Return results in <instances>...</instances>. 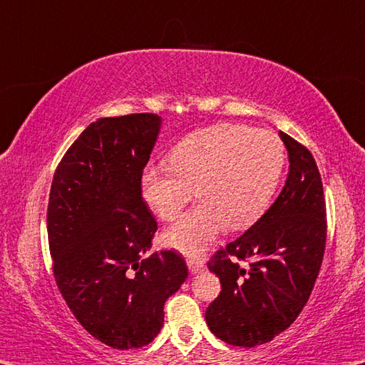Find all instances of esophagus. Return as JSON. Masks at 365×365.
Instances as JSON below:
<instances>
[{"label": "esophagus", "instance_id": "1", "mask_svg": "<svg viewBox=\"0 0 365 365\" xmlns=\"http://www.w3.org/2000/svg\"><path fill=\"white\" fill-rule=\"evenodd\" d=\"M187 264H188V269H190V272H192V274H198V272H201L205 267L203 260L198 259V257H188Z\"/></svg>", "mask_w": 365, "mask_h": 365}]
</instances>
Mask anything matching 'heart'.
I'll return each mask as SVG.
<instances>
[{"label":"heart","mask_w":365,"mask_h":365,"mask_svg":"<svg viewBox=\"0 0 365 365\" xmlns=\"http://www.w3.org/2000/svg\"><path fill=\"white\" fill-rule=\"evenodd\" d=\"M285 145L267 129L220 124L182 139L168 165H150L140 187L150 210L172 221L192 201L198 206L165 232L168 246L198 255L222 227L246 230L269 208L285 167Z\"/></svg>","instance_id":"heart-1"}]
</instances>
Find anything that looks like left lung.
Returning a JSON list of instances; mask_svg holds the SVG:
<instances>
[{"mask_svg":"<svg viewBox=\"0 0 365 365\" xmlns=\"http://www.w3.org/2000/svg\"><path fill=\"white\" fill-rule=\"evenodd\" d=\"M290 172L275 203L241 237L217 249L208 269L221 292L205 318L216 338L254 347L279 336L307 304L322 269L326 203L312 152L285 133ZM239 262H247L241 268Z\"/></svg>","mask_w":365,"mask_h":365,"instance_id":"8db88e82","label":"left lung"}]
</instances>
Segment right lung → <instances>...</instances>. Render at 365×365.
<instances>
[{
	"mask_svg": "<svg viewBox=\"0 0 365 365\" xmlns=\"http://www.w3.org/2000/svg\"><path fill=\"white\" fill-rule=\"evenodd\" d=\"M160 118L91 123L65 152L48 195L52 272L77 322L113 349H138L164 326V304L188 277L180 254L143 255L157 221L143 200Z\"/></svg>",
	"mask_w": 365,
	"mask_h": 365,
	"instance_id": "1",
	"label": "right lung"
}]
</instances>
